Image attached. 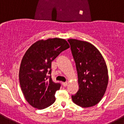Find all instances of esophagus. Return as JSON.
I'll return each mask as SVG.
<instances>
[{
    "mask_svg": "<svg viewBox=\"0 0 124 124\" xmlns=\"http://www.w3.org/2000/svg\"><path fill=\"white\" fill-rule=\"evenodd\" d=\"M62 84H63V86H64V87H66V86L68 85V83H67V82H64V83H62Z\"/></svg>",
    "mask_w": 124,
    "mask_h": 124,
    "instance_id": "esophagus-1",
    "label": "esophagus"
}]
</instances>
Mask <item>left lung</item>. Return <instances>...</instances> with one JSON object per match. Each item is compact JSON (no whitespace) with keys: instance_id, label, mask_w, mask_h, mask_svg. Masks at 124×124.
Wrapping results in <instances>:
<instances>
[{"instance_id":"obj_1","label":"left lung","mask_w":124,"mask_h":124,"mask_svg":"<svg viewBox=\"0 0 124 124\" xmlns=\"http://www.w3.org/2000/svg\"><path fill=\"white\" fill-rule=\"evenodd\" d=\"M76 63L79 90L72 100L82 107L94 106L99 102L108 84V71L101 53L87 41L68 40Z\"/></svg>"}]
</instances>
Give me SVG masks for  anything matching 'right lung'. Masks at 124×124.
I'll use <instances>...</instances> for the list:
<instances>
[{"label": "right lung", "mask_w": 124, "mask_h": 124, "mask_svg": "<svg viewBox=\"0 0 124 124\" xmlns=\"http://www.w3.org/2000/svg\"><path fill=\"white\" fill-rule=\"evenodd\" d=\"M70 48L61 38L37 41L26 51L22 60L19 80L25 99L35 108L43 109L55 101V93L61 87L51 79V62Z\"/></svg>", "instance_id": "1"}]
</instances>
